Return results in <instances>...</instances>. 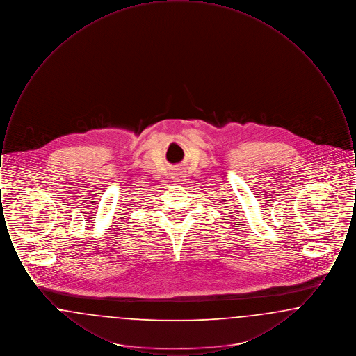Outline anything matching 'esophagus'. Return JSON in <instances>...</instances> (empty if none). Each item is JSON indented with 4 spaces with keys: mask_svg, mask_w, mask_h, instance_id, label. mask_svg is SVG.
I'll return each mask as SVG.
<instances>
[{
    "mask_svg": "<svg viewBox=\"0 0 356 356\" xmlns=\"http://www.w3.org/2000/svg\"><path fill=\"white\" fill-rule=\"evenodd\" d=\"M175 179H176V180H177V181H180V180H181V176H176V177H175Z\"/></svg>",
    "mask_w": 356,
    "mask_h": 356,
    "instance_id": "1",
    "label": "esophagus"
}]
</instances>
